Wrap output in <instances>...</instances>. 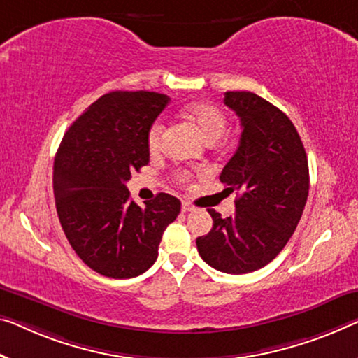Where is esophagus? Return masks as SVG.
Segmentation results:
<instances>
[{
  "label": "esophagus",
  "mask_w": 358,
  "mask_h": 358,
  "mask_svg": "<svg viewBox=\"0 0 358 358\" xmlns=\"http://www.w3.org/2000/svg\"><path fill=\"white\" fill-rule=\"evenodd\" d=\"M181 210H183V212H193L194 206L189 204V202H183V204H181Z\"/></svg>",
  "instance_id": "1"
}]
</instances>
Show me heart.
<instances>
[{
  "mask_svg": "<svg viewBox=\"0 0 358 358\" xmlns=\"http://www.w3.org/2000/svg\"><path fill=\"white\" fill-rule=\"evenodd\" d=\"M186 114L191 120L194 122L199 128L202 135L209 141H215L217 138L223 135L227 128V115L218 106L212 103H194L186 109ZM162 136H164V124L162 120H154L148 130V148L151 152H159L162 148ZM180 183L189 180L188 172H180L177 175Z\"/></svg>",
  "mask_w": 358,
  "mask_h": 358,
  "instance_id": "b5f03b06",
  "label": "heart"
}]
</instances>
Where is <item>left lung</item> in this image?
Listing matches in <instances>:
<instances>
[{"instance_id":"8db88e82","label":"left lung","mask_w":358,"mask_h":358,"mask_svg":"<svg viewBox=\"0 0 358 358\" xmlns=\"http://www.w3.org/2000/svg\"><path fill=\"white\" fill-rule=\"evenodd\" d=\"M241 120L234 156L220 173L236 210L196 239L204 262L223 273H250L270 264L294 233L308 196V162L301 136L285 112L250 92H227Z\"/></svg>"}]
</instances>
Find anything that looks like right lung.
Masks as SVG:
<instances>
[{
	"label": "right lung",
	"mask_w": 358,
	"mask_h": 358,
	"mask_svg": "<svg viewBox=\"0 0 358 358\" xmlns=\"http://www.w3.org/2000/svg\"><path fill=\"white\" fill-rule=\"evenodd\" d=\"M170 98L154 92H112L93 103L64 135L52 188L72 249L96 273L125 280L157 259L162 234L181 209L159 193L140 207L125 181L149 162L148 130Z\"/></svg>",
	"instance_id": "add662e5"
}]
</instances>
